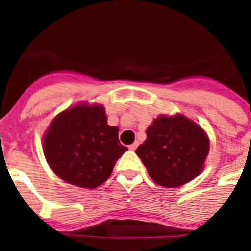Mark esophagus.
Listing matches in <instances>:
<instances>
[{"instance_id": "34e87169", "label": "esophagus", "mask_w": 251, "mask_h": 251, "mask_svg": "<svg viewBox=\"0 0 251 251\" xmlns=\"http://www.w3.org/2000/svg\"><path fill=\"white\" fill-rule=\"evenodd\" d=\"M137 147H138V142H134L133 145L129 146V150H130V151H136Z\"/></svg>"}]
</instances>
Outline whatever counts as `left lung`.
Segmentation results:
<instances>
[{
	"label": "left lung",
	"mask_w": 251,
	"mask_h": 251,
	"mask_svg": "<svg viewBox=\"0 0 251 251\" xmlns=\"http://www.w3.org/2000/svg\"><path fill=\"white\" fill-rule=\"evenodd\" d=\"M136 150L151 178L163 187H178L200 174L207 157L206 133L183 115L158 117Z\"/></svg>",
	"instance_id": "obj_1"
}]
</instances>
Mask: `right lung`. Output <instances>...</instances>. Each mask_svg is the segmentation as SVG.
Returning <instances> with one entry per match:
<instances>
[{"label":"right lung","instance_id":"1","mask_svg":"<svg viewBox=\"0 0 251 251\" xmlns=\"http://www.w3.org/2000/svg\"><path fill=\"white\" fill-rule=\"evenodd\" d=\"M128 148L118 128L106 123L101 105H76L52 121L44 138V153L55 174L68 183L95 188L112 174Z\"/></svg>","mask_w":251,"mask_h":251}]
</instances>
